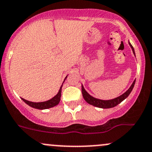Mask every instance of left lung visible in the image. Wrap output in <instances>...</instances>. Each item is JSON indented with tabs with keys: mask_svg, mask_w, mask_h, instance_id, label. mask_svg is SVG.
<instances>
[{
	"mask_svg": "<svg viewBox=\"0 0 152 152\" xmlns=\"http://www.w3.org/2000/svg\"><path fill=\"white\" fill-rule=\"evenodd\" d=\"M129 45L130 46H131V48H132L133 53L135 54L133 46L131 45V44L130 42H129ZM135 82H136V81H133L132 85L131 86V87H130L129 89H128V91H126L124 94L121 95V96H118V97L115 98V99H110V100H101V99H96V98H94L93 96H90V95L86 92V90L84 89V86H81V87H82L81 88V91H82L83 97H84L85 101H86L87 103H89V104H91V105L95 106V107H99V108H104V109H105V108H111V107H114L117 106L118 104H120L121 102L124 100L126 97H128V95L130 94V93H131V91H132L133 86H134Z\"/></svg>",
	"mask_w": 152,
	"mask_h": 152,
	"instance_id": "left-lung-1",
	"label": "left lung"
}]
</instances>
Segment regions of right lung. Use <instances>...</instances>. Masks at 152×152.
Returning a JSON list of instances; mask_svg holds the SVG:
<instances>
[{
    "label": "right lung",
    "instance_id": "add662e5",
    "mask_svg": "<svg viewBox=\"0 0 152 152\" xmlns=\"http://www.w3.org/2000/svg\"><path fill=\"white\" fill-rule=\"evenodd\" d=\"M66 78H67V76L66 77ZM62 86H63V84L61 85L58 94H56L54 97L52 98L51 99H50V100L48 101L42 102H32L26 100V99H23V98H21V99H22L26 104H27L28 105H29L30 107H31L33 108H35V109H39V110L48 109V108H50V107H53L56 106L57 104H58V103L60 102V100H61V89H62Z\"/></svg>",
    "mask_w": 152,
    "mask_h": 152
}]
</instances>
